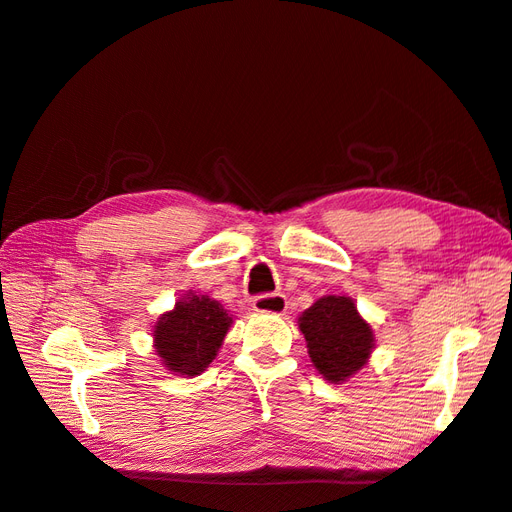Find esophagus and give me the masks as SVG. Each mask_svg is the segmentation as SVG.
<instances>
[{"instance_id":"obj_1","label":"esophagus","mask_w":512,"mask_h":512,"mask_svg":"<svg viewBox=\"0 0 512 512\" xmlns=\"http://www.w3.org/2000/svg\"><path fill=\"white\" fill-rule=\"evenodd\" d=\"M255 311H261V314H274L282 316L286 311V299L282 295H261L253 299Z\"/></svg>"}]
</instances>
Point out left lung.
<instances>
[{
  "mask_svg": "<svg viewBox=\"0 0 512 512\" xmlns=\"http://www.w3.org/2000/svg\"><path fill=\"white\" fill-rule=\"evenodd\" d=\"M309 360L322 379L341 385L358 374L374 351V330L347 295H324L299 316Z\"/></svg>",
  "mask_w": 512,
  "mask_h": 512,
  "instance_id": "1",
  "label": "left lung"
}]
</instances>
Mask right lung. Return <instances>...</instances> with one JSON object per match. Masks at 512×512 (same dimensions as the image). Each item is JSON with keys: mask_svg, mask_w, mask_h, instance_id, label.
Segmentation results:
<instances>
[{"mask_svg": "<svg viewBox=\"0 0 512 512\" xmlns=\"http://www.w3.org/2000/svg\"><path fill=\"white\" fill-rule=\"evenodd\" d=\"M232 316L209 295L186 293L152 326V347L161 364L177 376H196L217 358Z\"/></svg>", "mask_w": 512, "mask_h": 512, "instance_id": "right-lung-1", "label": "right lung"}]
</instances>
